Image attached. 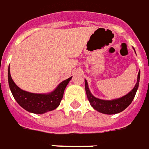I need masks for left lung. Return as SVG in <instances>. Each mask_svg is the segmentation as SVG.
I'll list each match as a JSON object with an SVG mask.
<instances>
[{
	"instance_id": "left-lung-1",
	"label": "left lung",
	"mask_w": 149,
	"mask_h": 149,
	"mask_svg": "<svg viewBox=\"0 0 149 149\" xmlns=\"http://www.w3.org/2000/svg\"><path fill=\"white\" fill-rule=\"evenodd\" d=\"M140 82V71L137 75V80L136 83L134 86V88L132 89L127 95H125L124 96L112 100H103L98 99L96 97H95L93 95L91 94V91L89 90L88 84L87 80H85V91L87 97L88 99L89 102L91 106L100 113L106 114H118L124 111L126 107L130 105L133 100L135 97L136 92L138 88Z\"/></svg>"
}]
</instances>
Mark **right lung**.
Segmentation results:
<instances>
[{
    "label": "right lung",
    "mask_w": 149,
    "mask_h": 149,
    "mask_svg": "<svg viewBox=\"0 0 149 149\" xmlns=\"http://www.w3.org/2000/svg\"><path fill=\"white\" fill-rule=\"evenodd\" d=\"M8 78L10 90L19 105L28 112L42 114L54 110L60 105L63 98L64 91L72 77L59 84L55 90L48 94L31 93L19 88L11 77L9 69L8 71Z\"/></svg>",
    "instance_id": "obj_1"
}]
</instances>
